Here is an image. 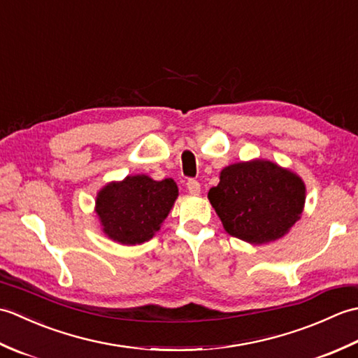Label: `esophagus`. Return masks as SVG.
Segmentation results:
<instances>
[{"label":"esophagus","mask_w":358,"mask_h":358,"mask_svg":"<svg viewBox=\"0 0 358 358\" xmlns=\"http://www.w3.org/2000/svg\"><path fill=\"white\" fill-rule=\"evenodd\" d=\"M186 187H187V191H189V194H192V195H199L200 194V189H201V186H200V183L196 180H194V178H191V180H187V183H186Z\"/></svg>","instance_id":"esophagus-1"}]
</instances>
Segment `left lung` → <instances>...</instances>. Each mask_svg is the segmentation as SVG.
Listing matches in <instances>:
<instances>
[{"instance_id": "1", "label": "left lung", "mask_w": 358, "mask_h": 358, "mask_svg": "<svg viewBox=\"0 0 358 358\" xmlns=\"http://www.w3.org/2000/svg\"><path fill=\"white\" fill-rule=\"evenodd\" d=\"M208 199L227 234L263 245L283 237L300 218L306 187L289 169L252 159L224 167Z\"/></svg>"}]
</instances>
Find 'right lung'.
I'll list each match as a JSON object with an SVG mask.
<instances>
[{"label": "right lung", "mask_w": 358, "mask_h": 358, "mask_svg": "<svg viewBox=\"0 0 358 358\" xmlns=\"http://www.w3.org/2000/svg\"><path fill=\"white\" fill-rule=\"evenodd\" d=\"M177 196L178 187L172 178L155 181L148 175H129L98 192L95 210L110 240L134 246L159 231Z\"/></svg>", "instance_id": "1"}]
</instances>
